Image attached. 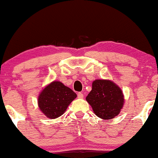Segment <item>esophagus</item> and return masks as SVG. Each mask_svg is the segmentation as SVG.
<instances>
[{"instance_id":"esophagus-1","label":"esophagus","mask_w":158,"mask_h":158,"mask_svg":"<svg viewBox=\"0 0 158 158\" xmlns=\"http://www.w3.org/2000/svg\"><path fill=\"white\" fill-rule=\"evenodd\" d=\"M83 97H84V94L81 93V92H79V93L78 94V98H79V99H82Z\"/></svg>"}]
</instances>
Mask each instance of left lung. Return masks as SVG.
<instances>
[{"mask_svg": "<svg viewBox=\"0 0 158 158\" xmlns=\"http://www.w3.org/2000/svg\"><path fill=\"white\" fill-rule=\"evenodd\" d=\"M86 101L91 106L94 114L105 120L117 117L125 103L123 90L116 83L108 79L94 80Z\"/></svg>", "mask_w": 158, "mask_h": 158, "instance_id": "8db88e82", "label": "left lung"}]
</instances>
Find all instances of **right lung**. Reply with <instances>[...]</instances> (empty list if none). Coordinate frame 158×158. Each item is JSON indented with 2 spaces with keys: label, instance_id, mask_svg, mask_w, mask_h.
I'll return each mask as SVG.
<instances>
[{
  "label": "right lung",
  "instance_id": "1",
  "mask_svg": "<svg viewBox=\"0 0 158 158\" xmlns=\"http://www.w3.org/2000/svg\"><path fill=\"white\" fill-rule=\"evenodd\" d=\"M77 94L59 81H53L45 86L38 97L39 109L48 118L56 119L66 111Z\"/></svg>",
  "mask_w": 158,
  "mask_h": 158
}]
</instances>
